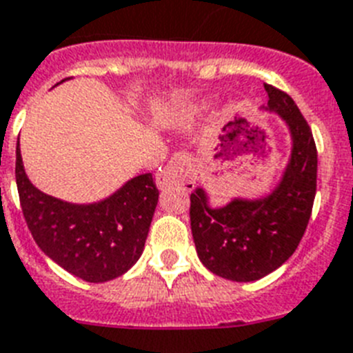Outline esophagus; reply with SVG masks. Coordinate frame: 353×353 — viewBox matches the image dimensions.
Listing matches in <instances>:
<instances>
[{
    "instance_id": "obj_1",
    "label": "esophagus",
    "mask_w": 353,
    "mask_h": 353,
    "mask_svg": "<svg viewBox=\"0 0 353 353\" xmlns=\"http://www.w3.org/2000/svg\"><path fill=\"white\" fill-rule=\"evenodd\" d=\"M195 181V163L188 154H176L156 176V185L159 188H168L174 185L192 186Z\"/></svg>"
}]
</instances>
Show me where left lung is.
<instances>
[{
	"label": "left lung",
	"instance_id": "8db88e82",
	"mask_svg": "<svg viewBox=\"0 0 353 353\" xmlns=\"http://www.w3.org/2000/svg\"><path fill=\"white\" fill-rule=\"evenodd\" d=\"M269 111L278 112L292 136L291 161L282 183L265 199H235L208 206L203 188L190 194V224L204 268L233 282H254L296 251L312 213L318 179V150L312 131L294 100L265 84Z\"/></svg>",
	"mask_w": 353,
	"mask_h": 353
}]
</instances>
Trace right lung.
Returning a JSON list of instances; mask_svg holds the SVG:
<instances>
[{
  "instance_id": "obj_1",
  "label": "right lung",
  "mask_w": 353,
  "mask_h": 353,
  "mask_svg": "<svg viewBox=\"0 0 353 353\" xmlns=\"http://www.w3.org/2000/svg\"><path fill=\"white\" fill-rule=\"evenodd\" d=\"M16 183L26 226L44 254L85 282H108L138 262L159 190L141 174L97 204H70L37 190L25 174L19 138Z\"/></svg>"
}]
</instances>
